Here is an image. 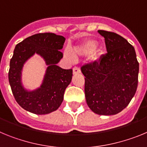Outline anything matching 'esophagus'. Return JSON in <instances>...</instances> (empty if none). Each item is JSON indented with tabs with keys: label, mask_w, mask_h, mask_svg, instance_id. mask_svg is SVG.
I'll return each instance as SVG.
<instances>
[{
	"label": "esophagus",
	"mask_w": 147,
	"mask_h": 147,
	"mask_svg": "<svg viewBox=\"0 0 147 147\" xmlns=\"http://www.w3.org/2000/svg\"><path fill=\"white\" fill-rule=\"evenodd\" d=\"M80 73H81V71H80V68L79 67H74L73 68V74H77Z\"/></svg>",
	"instance_id": "esophagus-1"
}]
</instances>
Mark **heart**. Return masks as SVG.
<instances>
[{
	"mask_svg": "<svg viewBox=\"0 0 147 147\" xmlns=\"http://www.w3.org/2000/svg\"><path fill=\"white\" fill-rule=\"evenodd\" d=\"M96 41L93 39H85L78 42L72 48V52L70 49L64 50V57L69 62L75 61V58L88 55V60L91 63H96L101 58V51L96 46Z\"/></svg>",
	"mask_w": 147,
	"mask_h": 147,
	"instance_id": "b5f03b06",
	"label": "heart"
}]
</instances>
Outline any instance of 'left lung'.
<instances>
[{
	"label": "left lung",
	"mask_w": 147,
	"mask_h": 147,
	"mask_svg": "<svg viewBox=\"0 0 147 147\" xmlns=\"http://www.w3.org/2000/svg\"><path fill=\"white\" fill-rule=\"evenodd\" d=\"M105 37L107 53L96 63L81 67L85 80V98L98 115L119 113L129 105L138 86L139 63L134 47L114 32L98 30Z\"/></svg>",
	"instance_id": "8db88e82"
}]
</instances>
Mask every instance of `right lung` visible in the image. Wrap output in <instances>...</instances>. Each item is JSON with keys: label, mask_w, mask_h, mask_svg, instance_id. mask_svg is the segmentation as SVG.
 Returning a JSON list of instances; mask_svg holds the SVG:
<instances>
[{"label": "right lung", "mask_w": 147, "mask_h": 147, "mask_svg": "<svg viewBox=\"0 0 147 147\" xmlns=\"http://www.w3.org/2000/svg\"><path fill=\"white\" fill-rule=\"evenodd\" d=\"M65 38L54 33H40L15 46L10 60L9 82L16 102L24 110L37 115L49 114L62 104L66 88L72 80V69H62L57 63L63 57L61 49ZM36 53L45 60L47 68L40 88L28 91L22 84V71L25 62Z\"/></svg>", "instance_id": "1"}]
</instances>
